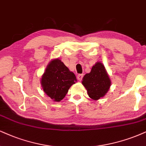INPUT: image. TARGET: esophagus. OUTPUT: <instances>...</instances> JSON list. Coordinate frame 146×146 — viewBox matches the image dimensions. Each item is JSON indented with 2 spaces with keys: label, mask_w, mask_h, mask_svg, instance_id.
<instances>
[{
  "label": "esophagus",
  "mask_w": 146,
  "mask_h": 146,
  "mask_svg": "<svg viewBox=\"0 0 146 146\" xmlns=\"http://www.w3.org/2000/svg\"><path fill=\"white\" fill-rule=\"evenodd\" d=\"M82 78H83V74H78V76H77V78H78V80H80V81H81L82 80Z\"/></svg>",
  "instance_id": "esophagus-1"
}]
</instances>
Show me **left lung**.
Returning <instances> with one entry per match:
<instances>
[{
    "label": "left lung",
    "instance_id": "1",
    "mask_svg": "<svg viewBox=\"0 0 146 146\" xmlns=\"http://www.w3.org/2000/svg\"><path fill=\"white\" fill-rule=\"evenodd\" d=\"M82 84L87 90L88 95L93 100L103 98L110 87L111 81L102 63L97 62L91 72L82 78Z\"/></svg>",
    "mask_w": 146,
    "mask_h": 146
}]
</instances>
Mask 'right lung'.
I'll list each match as a JSON object with an SVG mask.
<instances>
[{
  "instance_id": "1",
  "label": "right lung",
  "mask_w": 146,
  "mask_h": 146,
  "mask_svg": "<svg viewBox=\"0 0 146 146\" xmlns=\"http://www.w3.org/2000/svg\"><path fill=\"white\" fill-rule=\"evenodd\" d=\"M76 82L74 74L58 59L48 64L41 78L43 91L55 102L62 100L70 87Z\"/></svg>"
}]
</instances>
